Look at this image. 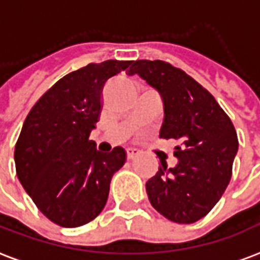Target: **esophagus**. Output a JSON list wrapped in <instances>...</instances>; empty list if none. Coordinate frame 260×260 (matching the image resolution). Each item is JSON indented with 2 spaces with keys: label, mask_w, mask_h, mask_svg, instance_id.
Here are the masks:
<instances>
[{
  "label": "esophagus",
  "mask_w": 260,
  "mask_h": 260,
  "mask_svg": "<svg viewBox=\"0 0 260 260\" xmlns=\"http://www.w3.org/2000/svg\"><path fill=\"white\" fill-rule=\"evenodd\" d=\"M140 154L138 148H132V147H128L126 148V156H128V159H134L136 156Z\"/></svg>",
  "instance_id": "34e87169"
}]
</instances>
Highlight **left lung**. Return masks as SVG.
Masks as SVG:
<instances>
[{
	"label": "left lung",
	"mask_w": 260,
	"mask_h": 260,
	"mask_svg": "<svg viewBox=\"0 0 260 260\" xmlns=\"http://www.w3.org/2000/svg\"><path fill=\"white\" fill-rule=\"evenodd\" d=\"M139 75L161 95L164 122L159 138L176 139L178 162H165L146 183L152 207L170 221L193 223L217 205L232 177L239 150L231 118L213 95L181 69L159 59L135 61Z\"/></svg>",
	"instance_id": "8db88e82"
}]
</instances>
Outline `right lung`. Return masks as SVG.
Returning <instances> with one entry per match:
<instances>
[{
  "mask_svg": "<svg viewBox=\"0 0 260 260\" xmlns=\"http://www.w3.org/2000/svg\"><path fill=\"white\" fill-rule=\"evenodd\" d=\"M132 64L108 59L68 73L39 98L23 124L16 173L38 209L59 226L92 221L108 202L113 174L125 162L122 147L105 154L88 138L104 86Z\"/></svg>",
  "mask_w": 260,
  "mask_h": 260,
  "instance_id": "right-lung-1",
  "label": "right lung"
}]
</instances>
